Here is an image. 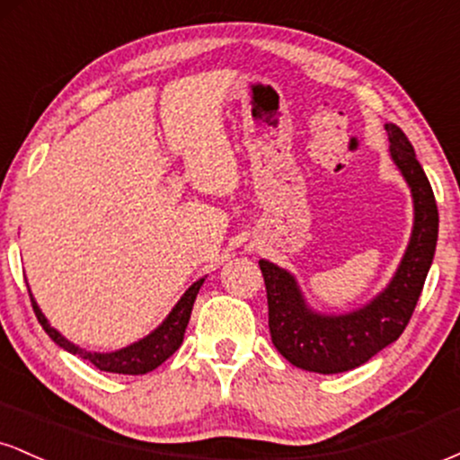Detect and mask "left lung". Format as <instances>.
<instances>
[{"label": "left lung", "instance_id": "obj_1", "mask_svg": "<svg viewBox=\"0 0 460 460\" xmlns=\"http://www.w3.org/2000/svg\"><path fill=\"white\" fill-rule=\"evenodd\" d=\"M389 155L413 197V231L392 281L363 307L322 314L309 307L292 272L260 260L268 292V326L272 344L292 366L307 372L337 374L369 361L394 344L413 315L439 234V212L413 145L398 125H385Z\"/></svg>", "mask_w": 460, "mask_h": 460}]
</instances>
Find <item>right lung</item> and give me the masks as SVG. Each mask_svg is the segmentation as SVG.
<instances>
[{"mask_svg": "<svg viewBox=\"0 0 460 460\" xmlns=\"http://www.w3.org/2000/svg\"><path fill=\"white\" fill-rule=\"evenodd\" d=\"M205 277L194 281L190 288L186 289L181 298L177 300L175 307L171 309V314L164 318V322L157 329H153L149 335L142 337V340L134 341V344L119 348V350L112 352H91L86 348H79L73 341H68L60 331H56L54 326L49 324V320L45 318V314L40 311L39 303H36L34 296H31L30 289V298H31V307H34L36 318H39L40 326H43L47 335L56 341L58 346L65 348L66 352L71 355H79L86 361H91L94 367H99L102 372H112V374H131V376H138V374H146L151 369H155L157 366H162L172 352L181 346L183 341V332H186V326L190 322V314H192L194 300H197V294L203 285Z\"/></svg>", "mask_w": 460, "mask_h": 460, "instance_id": "obj_1", "label": "right lung"}]
</instances>
